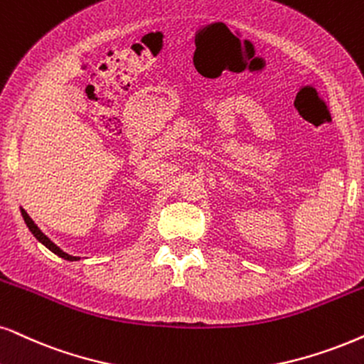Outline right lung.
I'll use <instances>...</instances> for the list:
<instances>
[{"instance_id": "add662e5", "label": "right lung", "mask_w": 364, "mask_h": 364, "mask_svg": "<svg viewBox=\"0 0 364 364\" xmlns=\"http://www.w3.org/2000/svg\"><path fill=\"white\" fill-rule=\"evenodd\" d=\"M21 216H23V220H25L26 227H28V230H30V232H31V233H33V237L36 238V240H38V242H41V243H43V245H45V247H47V248H48V250H52L55 255L62 257V259H65V260H70V262H73V260H80V257H73V255H68V254H67V252H63V250H62V248H60V247H57V245H55V243H53L52 240H50V238H48L47 235H45V233H43V232H41V230H40L38 227H36V225H35V222H33V220H31V218H30V215H28V213H26V211H25V210H23V208H21Z\"/></svg>"}]
</instances>
